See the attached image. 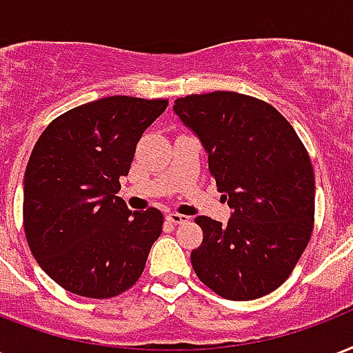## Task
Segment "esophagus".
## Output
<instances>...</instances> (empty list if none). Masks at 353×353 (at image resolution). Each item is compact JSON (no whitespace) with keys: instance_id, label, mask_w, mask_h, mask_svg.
Wrapping results in <instances>:
<instances>
[{"instance_id":"1","label":"esophagus","mask_w":353,"mask_h":353,"mask_svg":"<svg viewBox=\"0 0 353 353\" xmlns=\"http://www.w3.org/2000/svg\"><path fill=\"white\" fill-rule=\"evenodd\" d=\"M166 220H168L170 224L177 225V224H185V222H188V216L179 214V212H168V214H166Z\"/></svg>"}]
</instances>
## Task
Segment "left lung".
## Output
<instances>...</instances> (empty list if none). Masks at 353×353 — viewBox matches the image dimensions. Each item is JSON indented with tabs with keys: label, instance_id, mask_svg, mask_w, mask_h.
Instances as JSON below:
<instances>
[{
	"label": "left lung",
	"instance_id": "obj_1",
	"mask_svg": "<svg viewBox=\"0 0 353 353\" xmlns=\"http://www.w3.org/2000/svg\"><path fill=\"white\" fill-rule=\"evenodd\" d=\"M174 111L200 137L209 172L233 209L228 224L198 216L203 241L190 254L201 283L228 300H255L283 283L314 224V172L283 114L246 94L177 98Z\"/></svg>",
	"mask_w": 353,
	"mask_h": 353
}]
</instances>
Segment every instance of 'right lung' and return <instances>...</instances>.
I'll list each match as a JSON object with an SVG mask.
<instances>
[{
  "label": "right lung",
  "mask_w": 353,
  "mask_h": 353,
  "mask_svg": "<svg viewBox=\"0 0 353 353\" xmlns=\"http://www.w3.org/2000/svg\"><path fill=\"white\" fill-rule=\"evenodd\" d=\"M168 99L111 96L57 117L23 176V231L40 268L64 290L105 300L131 289L163 231V212L120 198L137 142Z\"/></svg>",
  "instance_id": "1"
}]
</instances>
